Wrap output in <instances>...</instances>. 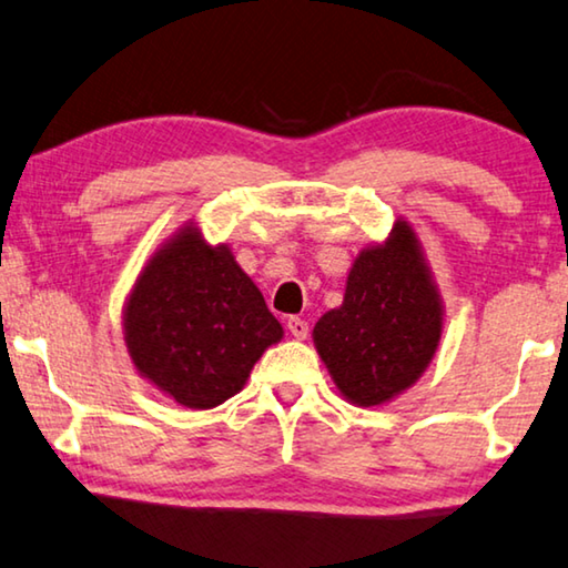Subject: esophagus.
Here are the masks:
<instances>
[{
  "label": "esophagus",
  "instance_id": "1",
  "mask_svg": "<svg viewBox=\"0 0 568 568\" xmlns=\"http://www.w3.org/2000/svg\"><path fill=\"white\" fill-rule=\"evenodd\" d=\"M287 331H291V336L293 338H298V341H303L305 336H308V323H305L303 318H298V316H291L287 318Z\"/></svg>",
  "mask_w": 568,
  "mask_h": 568
}]
</instances>
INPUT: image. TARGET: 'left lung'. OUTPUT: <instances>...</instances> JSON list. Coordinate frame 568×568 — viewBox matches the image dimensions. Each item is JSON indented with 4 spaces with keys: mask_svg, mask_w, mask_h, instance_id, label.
Returning a JSON list of instances; mask_svg holds the SVG:
<instances>
[{
    "mask_svg": "<svg viewBox=\"0 0 568 568\" xmlns=\"http://www.w3.org/2000/svg\"><path fill=\"white\" fill-rule=\"evenodd\" d=\"M445 305L417 232L397 220L358 252L344 303L318 318L313 344L341 397L379 407L427 372L443 338Z\"/></svg>",
    "mask_w": 568,
    "mask_h": 568,
    "instance_id": "obj_1",
    "label": "left lung"
}]
</instances>
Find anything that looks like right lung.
<instances>
[{
  "label": "right lung",
  "instance_id": "obj_1",
  "mask_svg": "<svg viewBox=\"0 0 568 568\" xmlns=\"http://www.w3.org/2000/svg\"><path fill=\"white\" fill-rule=\"evenodd\" d=\"M281 338L260 287L196 222L161 242L123 305V341L139 376L186 409L235 397Z\"/></svg>",
  "mask_w": 568,
  "mask_h": 568
}]
</instances>
